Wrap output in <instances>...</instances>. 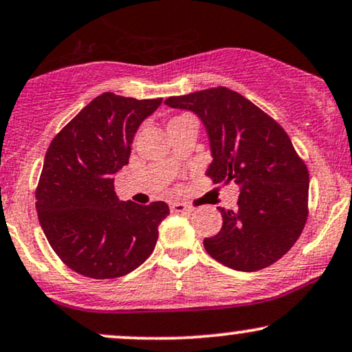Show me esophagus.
I'll list each match as a JSON object with an SVG mask.
<instances>
[{
  "label": "esophagus",
  "instance_id": "1",
  "mask_svg": "<svg viewBox=\"0 0 352 352\" xmlns=\"http://www.w3.org/2000/svg\"><path fill=\"white\" fill-rule=\"evenodd\" d=\"M170 210L173 213H190V211H193L192 206L185 205V203H172Z\"/></svg>",
  "mask_w": 352,
  "mask_h": 352
}]
</instances>
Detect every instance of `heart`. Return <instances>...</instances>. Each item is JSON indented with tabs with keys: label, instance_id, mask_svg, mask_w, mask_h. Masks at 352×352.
<instances>
[{
	"label": "heart",
	"instance_id": "heart-1",
	"mask_svg": "<svg viewBox=\"0 0 352 352\" xmlns=\"http://www.w3.org/2000/svg\"><path fill=\"white\" fill-rule=\"evenodd\" d=\"M187 118H190V116H185V114H184V116H177V118H173V120H172L170 122H168V124H175V122H179V121H184V120H187Z\"/></svg>",
	"mask_w": 352,
	"mask_h": 352
}]
</instances>
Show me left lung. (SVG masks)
<instances>
[{
	"label": "left lung",
	"instance_id": "left-lung-1",
	"mask_svg": "<svg viewBox=\"0 0 352 352\" xmlns=\"http://www.w3.org/2000/svg\"><path fill=\"white\" fill-rule=\"evenodd\" d=\"M165 104L200 118L210 141L206 175L239 185L238 210L218 208L223 226L203 241L226 267L254 272L272 265L297 243L308 217V170L290 138L272 118L224 87Z\"/></svg>",
	"mask_w": 352,
	"mask_h": 352
}]
</instances>
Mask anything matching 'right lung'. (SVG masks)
Listing matches in <instances>:
<instances>
[{
  "label": "right lung",
  "instance_id": "right-lung-1",
  "mask_svg": "<svg viewBox=\"0 0 352 352\" xmlns=\"http://www.w3.org/2000/svg\"><path fill=\"white\" fill-rule=\"evenodd\" d=\"M162 103L103 93L50 142L36 190V210L49 244L72 270L116 278L154 251L167 203L120 201L114 175L129 162L141 122Z\"/></svg>",
  "mask_w": 352,
  "mask_h": 352
}]
</instances>
